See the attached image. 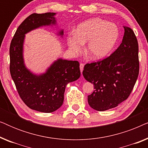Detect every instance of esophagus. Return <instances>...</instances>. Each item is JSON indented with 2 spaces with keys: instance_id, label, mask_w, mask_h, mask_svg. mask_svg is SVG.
Listing matches in <instances>:
<instances>
[{
  "instance_id": "obj_1",
  "label": "esophagus",
  "mask_w": 148,
  "mask_h": 148,
  "mask_svg": "<svg viewBox=\"0 0 148 148\" xmlns=\"http://www.w3.org/2000/svg\"><path fill=\"white\" fill-rule=\"evenodd\" d=\"M84 64H83V63H81L80 64L79 67H80V71H81V73H82L83 70H84Z\"/></svg>"
}]
</instances>
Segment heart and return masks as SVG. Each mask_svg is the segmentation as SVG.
<instances>
[{"instance_id":"obj_1","label":"heart","mask_w":148,"mask_h":148,"mask_svg":"<svg viewBox=\"0 0 148 148\" xmlns=\"http://www.w3.org/2000/svg\"><path fill=\"white\" fill-rule=\"evenodd\" d=\"M116 25L100 19H93L81 23L76 34L68 36L70 50L75 53L82 51L83 44L88 42L86 52L91 58L100 60L106 58L114 49L119 39Z\"/></svg>"}]
</instances>
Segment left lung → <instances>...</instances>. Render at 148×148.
<instances>
[{
  "label": "left lung",
  "instance_id": "left-lung-1",
  "mask_svg": "<svg viewBox=\"0 0 148 148\" xmlns=\"http://www.w3.org/2000/svg\"><path fill=\"white\" fill-rule=\"evenodd\" d=\"M122 43L108 57L87 63L83 75L94 86L89 105L98 111L114 108L132 92L139 71V46L134 32L124 26Z\"/></svg>",
  "mask_w": 148,
  "mask_h": 148
}]
</instances>
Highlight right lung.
Returning a JSON list of instances; mask_svg holds the SVG:
<instances>
[{
    "label": "right lung",
    "mask_w": 148,
    "mask_h": 148,
    "mask_svg": "<svg viewBox=\"0 0 148 148\" xmlns=\"http://www.w3.org/2000/svg\"><path fill=\"white\" fill-rule=\"evenodd\" d=\"M54 13H33L22 22L10 45V73L20 98L32 110L52 112L62 106L66 84L79 78V63L77 60L59 58L45 73L35 75L24 64L23 46L25 34L42 26L56 23ZM63 35V31L59 32Z\"/></svg>",
    "instance_id": "add662e5"
}]
</instances>
